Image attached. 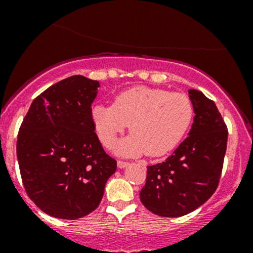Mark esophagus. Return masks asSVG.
Here are the masks:
<instances>
[{
	"instance_id": "34e87169",
	"label": "esophagus",
	"mask_w": 253,
	"mask_h": 253,
	"mask_svg": "<svg viewBox=\"0 0 253 253\" xmlns=\"http://www.w3.org/2000/svg\"><path fill=\"white\" fill-rule=\"evenodd\" d=\"M128 165H129V163H127V162L118 161V168H119V169H125V168H127Z\"/></svg>"
}]
</instances>
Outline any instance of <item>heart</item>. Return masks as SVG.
Returning <instances> with one entry per match:
<instances>
[{"instance_id":"heart-1","label":"heart","mask_w":253,"mask_h":253,"mask_svg":"<svg viewBox=\"0 0 253 253\" xmlns=\"http://www.w3.org/2000/svg\"><path fill=\"white\" fill-rule=\"evenodd\" d=\"M91 117L101 143L108 149L129 125L132 134L117 145V155L161 157L175 149L188 132L194 107L183 92L134 86L120 92L113 106L92 107Z\"/></svg>"}]
</instances>
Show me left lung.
Wrapping results in <instances>:
<instances>
[{
    "instance_id": "1",
    "label": "left lung",
    "mask_w": 253,
    "mask_h": 253,
    "mask_svg": "<svg viewBox=\"0 0 253 253\" xmlns=\"http://www.w3.org/2000/svg\"><path fill=\"white\" fill-rule=\"evenodd\" d=\"M194 121L167 161L147 167L140 201L153 214L183 216L197 210L215 191L227 146V127L215 103L202 91L189 89Z\"/></svg>"
}]
</instances>
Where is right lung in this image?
I'll return each instance as SVG.
<instances>
[{"instance_id": "right-lung-1", "label": "right lung", "mask_w": 253, "mask_h": 253, "mask_svg": "<svg viewBox=\"0 0 253 253\" xmlns=\"http://www.w3.org/2000/svg\"><path fill=\"white\" fill-rule=\"evenodd\" d=\"M98 86L81 75L53 84L32 102L20 127L16 155L25 189L58 219L76 220L96 210L117 170L94 132Z\"/></svg>"}]
</instances>
